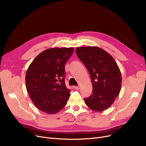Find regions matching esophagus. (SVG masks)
Instances as JSON below:
<instances>
[{"mask_svg":"<svg viewBox=\"0 0 146 146\" xmlns=\"http://www.w3.org/2000/svg\"><path fill=\"white\" fill-rule=\"evenodd\" d=\"M73 88H74V89L75 90H78V89H79V86H74Z\"/></svg>","mask_w":146,"mask_h":146,"instance_id":"obj_1","label":"esophagus"}]
</instances>
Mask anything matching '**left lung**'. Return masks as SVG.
<instances>
[{"label":"left lung","instance_id":"1","mask_svg":"<svg viewBox=\"0 0 146 146\" xmlns=\"http://www.w3.org/2000/svg\"><path fill=\"white\" fill-rule=\"evenodd\" d=\"M76 54L86 67L93 86L91 95L85 98L86 105L96 112L108 109L121 87V74L116 61L109 53L98 47H77Z\"/></svg>","mask_w":146,"mask_h":146}]
</instances>
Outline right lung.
<instances>
[{"instance_id":"add662e5","label":"right lung","mask_w":146,"mask_h":146,"mask_svg":"<svg viewBox=\"0 0 146 146\" xmlns=\"http://www.w3.org/2000/svg\"><path fill=\"white\" fill-rule=\"evenodd\" d=\"M74 48H51L38 54L25 75L28 93L36 108L54 114L66 106L70 90L66 88L65 64Z\"/></svg>"}]
</instances>
